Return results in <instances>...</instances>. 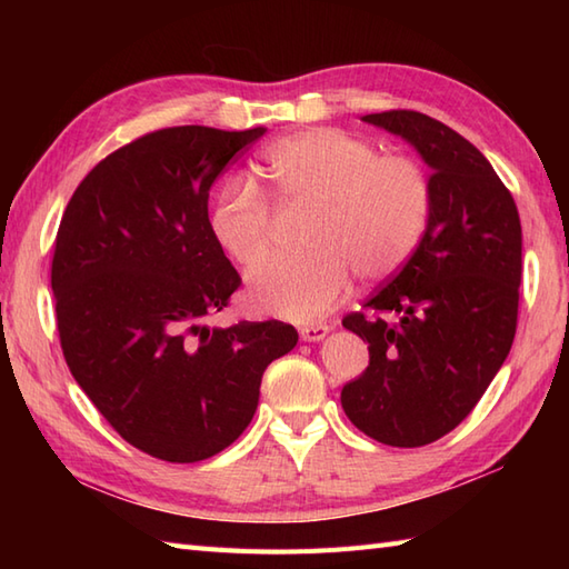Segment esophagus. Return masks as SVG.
Returning a JSON list of instances; mask_svg holds the SVG:
<instances>
[{
  "mask_svg": "<svg viewBox=\"0 0 569 569\" xmlns=\"http://www.w3.org/2000/svg\"><path fill=\"white\" fill-rule=\"evenodd\" d=\"M328 332H330V325H325V322L306 325V328H300V340H303V342H320Z\"/></svg>",
  "mask_w": 569,
  "mask_h": 569,
  "instance_id": "obj_1",
  "label": "esophagus"
}]
</instances>
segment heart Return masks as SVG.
I'll use <instances>...</instances> for the list:
<instances>
[{
	"label": "heart",
	"instance_id": "1",
	"mask_svg": "<svg viewBox=\"0 0 569 569\" xmlns=\"http://www.w3.org/2000/svg\"><path fill=\"white\" fill-rule=\"evenodd\" d=\"M261 171L283 212H310L300 257L271 259L249 276V296L266 316L306 322L332 310L352 273L381 281L420 244L430 220V180L403 156H381L373 143L340 129H308L278 139ZM276 214L247 176L217 188L208 227L239 269L257 266L271 247Z\"/></svg>",
	"mask_w": 569,
	"mask_h": 569
}]
</instances>
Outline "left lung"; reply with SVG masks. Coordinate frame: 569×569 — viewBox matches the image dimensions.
Returning a JSON list of instances; mask_svg holds the SVG:
<instances>
[{"instance_id": "obj_1", "label": "left lung", "mask_w": 569, "mask_h": 569, "mask_svg": "<svg viewBox=\"0 0 569 569\" xmlns=\"http://www.w3.org/2000/svg\"><path fill=\"white\" fill-rule=\"evenodd\" d=\"M361 119L420 153L432 202L403 269L367 300V316L342 320L369 342V367L342 389V408L377 442L420 447L471 413L511 352L521 220L485 153L455 129L410 110Z\"/></svg>"}]
</instances>
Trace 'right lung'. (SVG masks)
I'll return each mask as SVG.
<instances>
[{
  "instance_id": "right-lung-1",
  "label": "right lung",
  "mask_w": 569,
  "mask_h": 569,
  "mask_svg": "<svg viewBox=\"0 0 569 569\" xmlns=\"http://www.w3.org/2000/svg\"><path fill=\"white\" fill-rule=\"evenodd\" d=\"M263 127H171L107 156L72 192L51 266L70 373L137 450L200 462L232 445L293 325L210 328L241 278L208 227L210 188Z\"/></svg>"
}]
</instances>
